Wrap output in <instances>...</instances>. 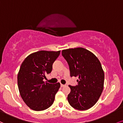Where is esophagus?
<instances>
[{
    "label": "esophagus",
    "instance_id": "esophagus-1",
    "mask_svg": "<svg viewBox=\"0 0 123 123\" xmlns=\"http://www.w3.org/2000/svg\"><path fill=\"white\" fill-rule=\"evenodd\" d=\"M61 87H65V86H66V85H63V84H61Z\"/></svg>",
    "mask_w": 123,
    "mask_h": 123
}]
</instances>
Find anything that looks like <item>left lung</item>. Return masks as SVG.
<instances>
[{
	"mask_svg": "<svg viewBox=\"0 0 123 123\" xmlns=\"http://www.w3.org/2000/svg\"><path fill=\"white\" fill-rule=\"evenodd\" d=\"M69 66L71 77H77L78 85H69V103L80 111L91 108L97 103L104 88V73L101 63L93 53L77 47L62 51Z\"/></svg>",
	"mask_w": 123,
	"mask_h": 123,
	"instance_id": "left-lung-1",
	"label": "left lung"
}]
</instances>
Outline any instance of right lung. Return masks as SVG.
Segmentation results:
<instances>
[{"instance_id": "right-lung-1", "label": "right lung", "mask_w": 123, "mask_h": 123, "mask_svg": "<svg viewBox=\"0 0 123 123\" xmlns=\"http://www.w3.org/2000/svg\"><path fill=\"white\" fill-rule=\"evenodd\" d=\"M60 51L41 50L33 53L25 58L20 66L18 74L19 93L26 104L32 110H45L54 103L60 84H50L43 80L51 73L53 63Z\"/></svg>"}]
</instances>
